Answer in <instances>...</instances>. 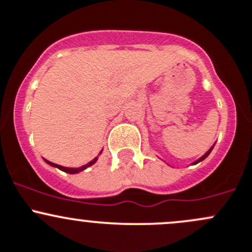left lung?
I'll use <instances>...</instances> for the list:
<instances>
[{
  "label": "left lung",
  "instance_id": "8db88e82",
  "mask_svg": "<svg viewBox=\"0 0 252 252\" xmlns=\"http://www.w3.org/2000/svg\"><path fill=\"white\" fill-rule=\"evenodd\" d=\"M211 150H213V147H211V148H210V150H209V151H208V152H206V153H205V155H204V156H203V157H200V158H199V159H198L197 161H194V163H193V164H197V163H199V161H202V160H204V159H205V158H206V157H208V156H209V155H210Z\"/></svg>",
  "mask_w": 252,
  "mask_h": 252
}]
</instances>
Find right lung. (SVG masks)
I'll use <instances>...</instances> for the list:
<instances>
[{
	"instance_id": "add662e5",
	"label": "right lung",
	"mask_w": 252,
	"mask_h": 252,
	"mask_svg": "<svg viewBox=\"0 0 252 252\" xmlns=\"http://www.w3.org/2000/svg\"><path fill=\"white\" fill-rule=\"evenodd\" d=\"M96 159H97V158H94V159H93L92 161H89V163H88V164H86V165L81 166V168H65V166L58 165V164L52 163V161H48V160H46V161H47V163L49 164V165H52V166H57L58 169H60V170L65 171V173H68V174H77V173H79V171H82V170H84V169H86V168H88V166L93 165V164H94L95 161H96Z\"/></svg>"
}]
</instances>
